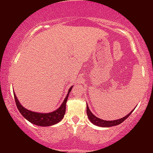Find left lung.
<instances>
[{"instance_id":"obj_1","label":"left lung","mask_w":153,"mask_h":153,"mask_svg":"<svg viewBox=\"0 0 153 153\" xmlns=\"http://www.w3.org/2000/svg\"><path fill=\"white\" fill-rule=\"evenodd\" d=\"M134 109H133L129 113L128 115H127L126 116L123 117V118L119 119V120H110V121H107V120H102L97 117H96L95 115H93L92 114V112L90 111L88 106L87 105V108H86V111H87V115L88 117L89 120H91V122L93 124H95V125H97V126L100 127H112V126H116V125H118L120 123H122L123 121H125L126 119L128 118L131 113L133 112V111Z\"/></svg>"}]
</instances>
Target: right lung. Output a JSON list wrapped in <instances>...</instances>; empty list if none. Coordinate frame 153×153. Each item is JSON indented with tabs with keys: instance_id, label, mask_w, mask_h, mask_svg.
<instances>
[{
	"instance_id": "1",
	"label": "right lung",
	"mask_w": 153,
	"mask_h": 153,
	"mask_svg": "<svg viewBox=\"0 0 153 153\" xmlns=\"http://www.w3.org/2000/svg\"><path fill=\"white\" fill-rule=\"evenodd\" d=\"M72 88V86L69 90L68 95H67L65 99L64 100V102H62L61 106L57 110L51 113H49V114H41V113L30 111L26 109L21 105L15 94L14 95V97L17 108L25 118L27 119L29 122L33 123V124L39 125V126L47 127L56 124V123L60 122L64 117V115L65 114L66 102L68 100L69 93H70Z\"/></svg>"
}]
</instances>
